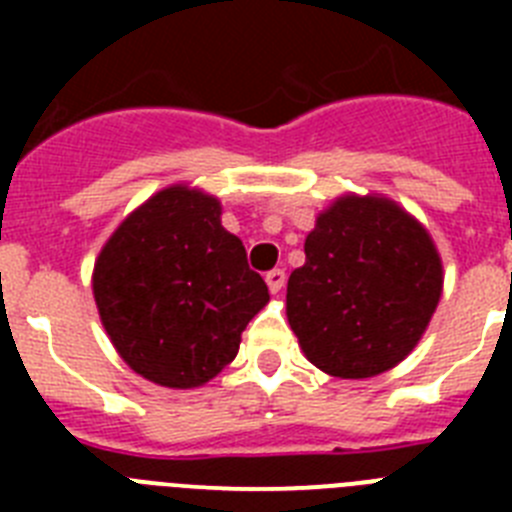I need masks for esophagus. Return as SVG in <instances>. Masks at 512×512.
<instances>
[{"mask_svg":"<svg viewBox=\"0 0 512 512\" xmlns=\"http://www.w3.org/2000/svg\"><path fill=\"white\" fill-rule=\"evenodd\" d=\"M266 284H269L271 295H277V292H282L284 282H287V274H284V269H271L266 271Z\"/></svg>","mask_w":512,"mask_h":512,"instance_id":"esophagus-1","label":"esophagus"}]
</instances>
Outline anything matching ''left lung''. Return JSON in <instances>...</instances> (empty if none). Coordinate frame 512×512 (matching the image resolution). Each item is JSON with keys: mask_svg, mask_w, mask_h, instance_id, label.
<instances>
[{"mask_svg": "<svg viewBox=\"0 0 512 512\" xmlns=\"http://www.w3.org/2000/svg\"><path fill=\"white\" fill-rule=\"evenodd\" d=\"M289 274L287 318L312 364L364 379L400 364L441 297V259L408 212L379 197H343L305 241Z\"/></svg>", "mask_w": 512, "mask_h": 512, "instance_id": "8db88e82", "label": "left lung"}]
</instances>
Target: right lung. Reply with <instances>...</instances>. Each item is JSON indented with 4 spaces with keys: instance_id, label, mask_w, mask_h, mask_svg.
Wrapping results in <instances>:
<instances>
[{
    "instance_id": "add662e5",
    "label": "right lung",
    "mask_w": 512,
    "mask_h": 512,
    "mask_svg": "<svg viewBox=\"0 0 512 512\" xmlns=\"http://www.w3.org/2000/svg\"><path fill=\"white\" fill-rule=\"evenodd\" d=\"M92 287L117 354L176 390L223 372L269 302L243 243L220 225V202L187 187L158 192L112 233Z\"/></svg>"
}]
</instances>
